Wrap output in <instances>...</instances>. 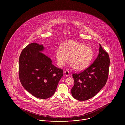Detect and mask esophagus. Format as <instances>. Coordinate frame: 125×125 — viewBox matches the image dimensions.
Masks as SVG:
<instances>
[{"mask_svg": "<svg viewBox=\"0 0 125 125\" xmlns=\"http://www.w3.org/2000/svg\"><path fill=\"white\" fill-rule=\"evenodd\" d=\"M64 73L65 76H68L69 75V71H65L64 72Z\"/></svg>", "mask_w": 125, "mask_h": 125, "instance_id": "esophagus-1", "label": "esophagus"}]
</instances>
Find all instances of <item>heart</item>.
<instances>
[{"instance_id":"obj_1","label":"heart","mask_w":125,"mask_h":125,"mask_svg":"<svg viewBox=\"0 0 125 125\" xmlns=\"http://www.w3.org/2000/svg\"><path fill=\"white\" fill-rule=\"evenodd\" d=\"M93 50L83 43L69 41L61 45L55 51L57 65L64 66L69 58L72 66L76 70H82L88 66L93 57Z\"/></svg>"}]
</instances>
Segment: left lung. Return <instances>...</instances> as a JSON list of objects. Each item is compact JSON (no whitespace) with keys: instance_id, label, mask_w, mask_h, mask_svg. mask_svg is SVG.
<instances>
[{"instance_id":"1","label":"left lung","mask_w":125,"mask_h":125,"mask_svg":"<svg viewBox=\"0 0 125 125\" xmlns=\"http://www.w3.org/2000/svg\"><path fill=\"white\" fill-rule=\"evenodd\" d=\"M99 53L94 62L79 74L73 73L72 95L79 101L87 100L96 95L105 86L110 65L109 55L99 44Z\"/></svg>"}]
</instances>
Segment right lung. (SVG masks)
I'll return each mask as SVG.
<instances>
[{"label":"right lung","instance_id":"obj_1","mask_svg":"<svg viewBox=\"0 0 125 125\" xmlns=\"http://www.w3.org/2000/svg\"><path fill=\"white\" fill-rule=\"evenodd\" d=\"M42 44L33 42L21 52L19 60L20 82L24 89L38 98L46 99L53 95L60 79L62 69L52 63L42 52Z\"/></svg>","mask_w":125,"mask_h":125}]
</instances>
